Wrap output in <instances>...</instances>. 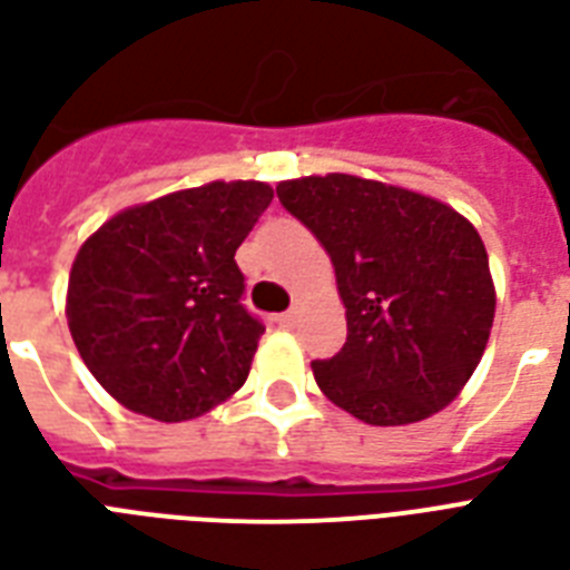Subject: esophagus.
Segmentation results:
<instances>
[{
	"label": "esophagus",
	"instance_id": "obj_1",
	"mask_svg": "<svg viewBox=\"0 0 570 570\" xmlns=\"http://www.w3.org/2000/svg\"><path fill=\"white\" fill-rule=\"evenodd\" d=\"M277 325H281V328H293L295 325V313H281V316H277Z\"/></svg>",
	"mask_w": 570,
	"mask_h": 570
}]
</instances>
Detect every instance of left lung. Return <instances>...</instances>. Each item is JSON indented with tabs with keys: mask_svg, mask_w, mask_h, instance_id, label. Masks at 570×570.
Masks as SVG:
<instances>
[{
	"mask_svg": "<svg viewBox=\"0 0 570 570\" xmlns=\"http://www.w3.org/2000/svg\"><path fill=\"white\" fill-rule=\"evenodd\" d=\"M277 197L328 250L346 304V343L311 364L322 393L370 425L450 405L494 325L476 227L434 197L352 174L286 180Z\"/></svg>",
	"mask_w": 570,
	"mask_h": 570,
	"instance_id": "8db88e82",
	"label": "left lung"
}]
</instances>
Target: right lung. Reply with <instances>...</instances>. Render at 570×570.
<instances>
[{"instance_id":"add662e5","label":"right lung","mask_w":570,"mask_h":570,"mask_svg":"<svg viewBox=\"0 0 570 570\" xmlns=\"http://www.w3.org/2000/svg\"><path fill=\"white\" fill-rule=\"evenodd\" d=\"M272 197L257 180L206 183L129 206L79 248L67 325L120 405L180 423L245 384L266 325L233 257Z\"/></svg>"}]
</instances>
